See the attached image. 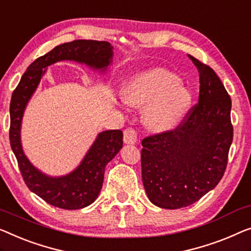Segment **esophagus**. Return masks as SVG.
<instances>
[{
  "instance_id": "34e87169",
  "label": "esophagus",
  "mask_w": 251,
  "mask_h": 251,
  "mask_svg": "<svg viewBox=\"0 0 251 251\" xmlns=\"http://www.w3.org/2000/svg\"><path fill=\"white\" fill-rule=\"evenodd\" d=\"M123 141L126 144L134 145L137 143V132L131 128L126 129L125 132H123Z\"/></svg>"
}]
</instances>
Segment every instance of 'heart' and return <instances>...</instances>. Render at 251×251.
<instances>
[{
  "instance_id": "heart-1",
  "label": "heart",
  "mask_w": 251,
  "mask_h": 251,
  "mask_svg": "<svg viewBox=\"0 0 251 251\" xmlns=\"http://www.w3.org/2000/svg\"><path fill=\"white\" fill-rule=\"evenodd\" d=\"M123 100L131 106L146 105L144 122L154 131H168L179 125L191 104L190 89L179 77L164 69L138 74L122 90Z\"/></svg>"
}]
</instances>
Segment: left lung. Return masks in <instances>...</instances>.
I'll list each match as a JSON object with an SVG mask.
<instances>
[{
  "instance_id": "8db88e82",
  "label": "left lung",
  "mask_w": 251,
  "mask_h": 251,
  "mask_svg": "<svg viewBox=\"0 0 251 251\" xmlns=\"http://www.w3.org/2000/svg\"><path fill=\"white\" fill-rule=\"evenodd\" d=\"M190 59L199 72L198 104L173 131L141 141L144 188L152 204L166 209L194 204L217 186L233 139L231 97L212 68Z\"/></svg>"
}]
</instances>
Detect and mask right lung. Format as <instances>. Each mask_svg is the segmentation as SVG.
<instances>
[{
  "mask_svg": "<svg viewBox=\"0 0 251 251\" xmlns=\"http://www.w3.org/2000/svg\"><path fill=\"white\" fill-rule=\"evenodd\" d=\"M60 61H75L93 70L106 74L113 61V46L107 42L78 39L54 47L38 57L25 72L10 103V144L27 187L50 205L63 209L89 206L100 195L105 166L122 148L121 130H106L97 134L77 168L61 176H50L31 164L21 144V123L25 110L46 74L47 67Z\"/></svg>",
  "mask_w": 251,
  "mask_h": 251,
  "instance_id": "right-lung-1",
  "label": "right lung"
}]
</instances>
